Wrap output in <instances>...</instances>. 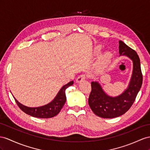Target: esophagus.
I'll return each mask as SVG.
<instances>
[{
  "mask_svg": "<svg viewBox=\"0 0 150 150\" xmlns=\"http://www.w3.org/2000/svg\"><path fill=\"white\" fill-rule=\"evenodd\" d=\"M86 76H86V74H82V75H79L77 77V79H76V83H79L80 82H82V81H83V80L86 79Z\"/></svg>",
  "mask_w": 150,
  "mask_h": 150,
  "instance_id": "obj_1",
  "label": "esophagus"
}]
</instances>
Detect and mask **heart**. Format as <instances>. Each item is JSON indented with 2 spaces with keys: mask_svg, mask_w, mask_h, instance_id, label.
I'll return each instance as SVG.
<instances>
[{
  "mask_svg": "<svg viewBox=\"0 0 150 150\" xmlns=\"http://www.w3.org/2000/svg\"><path fill=\"white\" fill-rule=\"evenodd\" d=\"M101 46H96L94 48V54L96 55H98L99 54H100L101 52ZM112 54L110 52H106L105 53L101 56L100 59L99 60L98 64V68L99 70H103L105 68L108 64L110 63L111 60L112 58Z\"/></svg>",
  "mask_w": 150,
  "mask_h": 150,
  "instance_id": "b5f03b06",
  "label": "heart"
}]
</instances>
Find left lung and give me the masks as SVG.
I'll return each mask as SVG.
<instances>
[{
	"mask_svg": "<svg viewBox=\"0 0 150 150\" xmlns=\"http://www.w3.org/2000/svg\"><path fill=\"white\" fill-rule=\"evenodd\" d=\"M119 56H126L132 60L133 69L127 89L117 96H110L103 91L98 82H92V90L88 103L95 115L104 118L120 117L127 112L134 103L143 83L140 59L135 51L124 42L119 41Z\"/></svg>",
	"mask_w": 150,
	"mask_h": 150,
	"instance_id": "left-lung-1",
	"label": "left lung"
}]
</instances>
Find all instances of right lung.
<instances>
[{
  "mask_svg": "<svg viewBox=\"0 0 150 150\" xmlns=\"http://www.w3.org/2000/svg\"><path fill=\"white\" fill-rule=\"evenodd\" d=\"M73 84H74V81H71L66 84V85L63 86L57 93L53 100L49 103L48 104L44 106L33 107H33H28L22 105L21 103L18 102L14 97V98L17 105L23 112L30 115V116L40 118H52L58 114L61 110L62 109L67 100L65 91H66L67 88L73 85Z\"/></svg>",
  "mask_w": 150,
  "mask_h": 150,
  "instance_id": "right-lung-1",
  "label": "right lung"
}]
</instances>
